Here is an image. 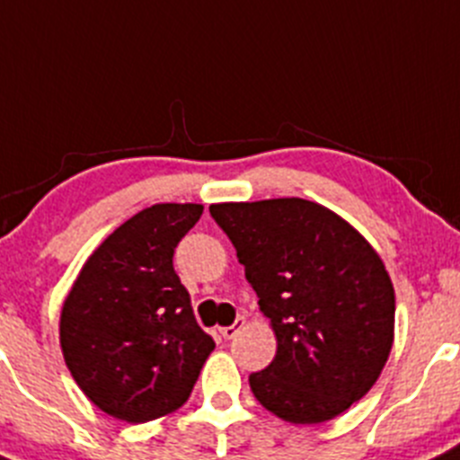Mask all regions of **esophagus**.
Instances as JSON below:
<instances>
[{"label": "esophagus", "mask_w": 460, "mask_h": 460, "mask_svg": "<svg viewBox=\"0 0 460 460\" xmlns=\"http://www.w3.org/2000/svg\"><path fill=\"white\" fill-rule=\"evenodd\" d=\"M243 327H244V317H235L234 324H231V327H222L220 333H222V338H225V341H231V338L238 336V332Z\"/></svg>", "instance_id": "obj_1"}]
</instances>
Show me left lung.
I'll return each instance as SVG.
<instances>
[{
    "label": "left lung",
    "instance_id": "8db88e82",
    "mask_svg": "<svg viewBox=\"0 0 460 460\" xmlns=\"http://www.w3.org/2000/svg\"><path fill=\"white\" fill-rule=\"evenodd\" d=\"M208 210L277 333L274 360L250 375L254 397L295 424L345 413L393 347L394 290L376 252L336 213L299 197Z\"/></svg>",
    "mask_w": 460,
    "mask_h": 460
}]
</instances>
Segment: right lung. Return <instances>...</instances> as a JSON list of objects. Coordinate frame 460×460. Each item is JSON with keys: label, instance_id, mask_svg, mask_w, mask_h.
<instances>
[{"label": "right lung", "instance_id": "obj_1", "mask_svg": "<svg viewBox=\"0 0 460 460\" xmlns=\"http://www.w3.org/2000/svg\"><path fill=\"white\" fill-rule=\"evenodd\" d=\"M201 210L154 204L136 213L85 261L63 304L72 376L97 409L124 422L177 411L216 347L172 263Z\"/></svg>", "mask_w": 460, "mask_h": 460}]
</instances>
